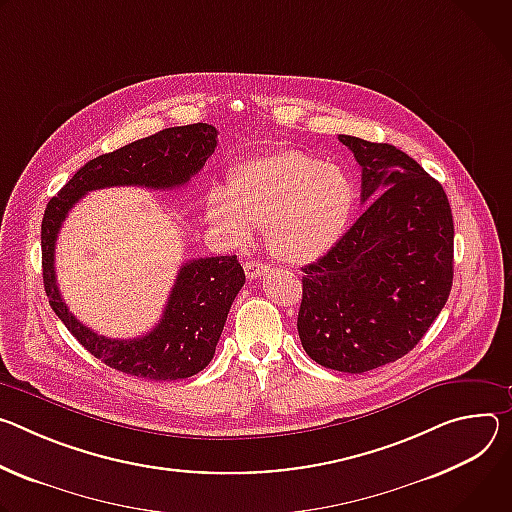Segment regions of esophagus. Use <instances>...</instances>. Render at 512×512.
Here are the masks:
<instances>
[{
    "instance_id": "34e87169",
    "label": "esophagus",
    "mask_w": 512,
    "mask_h": 512,
    "mask_svg": "<svg viewBox=\"0 0 512 512\" xmlns=\"http://www.w3.org/2000/svg\"><path fill=\"white\" fill-rule=\"evenodd\" d=\"M244 270H246V276L252 280V278H258V276H264V274L270 270V266H268V264H262V262H258V260H248V262L244 264Z\"/></svg>"
}]
</instances>
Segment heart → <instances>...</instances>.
<instances>
[{"mask_svg": "<svg viewBox=\"0 0 512 512\" xmlns=\"http://www.w3.org/2000/svg\"><path fill=\"white\" fill-rule=\"evenodd\" d=\"M356 207V187L339 166L317 156L278 148L238 162L227 191L213 189L205 215L227 240L246 244L262 227L272 256L309 264L346 234Z\"/></svg>", "mask_w": 512, "mask_h": 512, "instance_id": "heart-1", "label": "heart"}]
</instances>
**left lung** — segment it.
I'll list each match as a JSON object with an SVG mask.
<instances>
[{
  "mask_svg": "<svg viewBox=\"0 0 512 512\" xmlns=\"http://www.w3.org/2000/svg\"><path fill=\"white\" fill-rule=\"evenodd\" d=\"M362 166L364 213L301 268L297 329L317 364L362 374L409 354L447 303L453 217L443 187L392 144L339 136Z\"/></svg>",
  "mask_w": 512,
  "mask_h": 512,
  "instance_id": "left-lung-1",
  "label": "left lung"
}]
</instances>
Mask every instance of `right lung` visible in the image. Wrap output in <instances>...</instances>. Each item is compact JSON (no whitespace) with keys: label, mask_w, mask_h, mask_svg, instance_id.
<instances>
[{"label":"right lung","mask_w":512,"mask_h":512,"mask_svg":"<svg viewBox=\"0 0 512 512\" xmlns=\"http://www.w3.org/2000/svg\"><path fill=\"white\" fill-rule=\"evenodd\" d=\"M217 146L209 124L166 128L81 166L52 197L42 217V278L52 311L97 360L146 380H179L201 372L213 358L227 313L244 287L238 256H211L181 266L160 321L134 339H109L83 325L65 305L54 274V246L69 211L89 191L105 187L175 189L191 181Z\"/></svg>","instance_id":"add662e5"}]
</instances>
